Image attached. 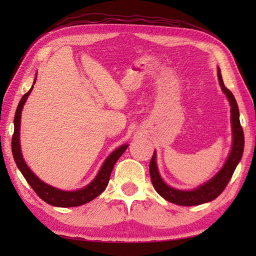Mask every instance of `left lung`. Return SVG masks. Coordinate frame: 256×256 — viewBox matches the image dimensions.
<instances>
[{
  "label": "left lung",
  "mask_w": 256,
  "mask_h": 256,
  "mask_svg": "<svg viewBox=\"0 0 256 256\" xmlns=\"http://www.w3.org/2000/svg\"><path fill=\"white\" fill-rule=\"evenodd\" d=\"M218 78L221 86L222 91L224 92L231 106V124H232V148L224 162V167L216 175L211 178L209 182L201 184L198 188L194 190H179L168 186L160 176L158 170L156 165V153L154 152L150 162V175L152 179V184L155 190L158 192L162 198L170 202L176 204L179 206H198L201 204L209 202V201L216 199L221 194L228 182L234 172L236 168L241 160L244 150V133L240 123V112H238V103L236 101L234 96L232 92L226 88L222 80V76L220 69L218 68Z\"/></svg>",
  "instance_id": "1"
}]
</instances>
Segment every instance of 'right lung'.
<instances>
[{
	"mask_svg": "<svg viewBox=\"0 0 256 256\" xmlns=\"http://www.w3.org/2000/svg\"><path fill=\"white\" fill-rule=\"evenodd\" d=\"M36 78L34 80L35 84ZM32 86L28 90V92L22 96V99L18 103V108H16L15 116H14V134L12 138V153L14 160L18 165V170L23 174L26 182L30 184V186L32 190L38 194V197L42 199L48 204L55 206H62V208H67V206H78L81 204H88L89 201L96 198L102 192H104L106 188L108 180H110V176L112 170L116 164V160L121 157L124 153L125 150L128 148V144H124L120 146L114 152L108 156V158L103 162L100 172H98L96 178L92 180L88 186H86L82 189L76 190V192H64V190L57 189L55 187H52L50 184H47L44 182H42L34 172H32L30 167L26 165V162L23 160L20 152V114L22 108H23L25 102L27 100V96L32 90Z\"/></svg>",
	"mask_w": 256,
	"mask_h": 256,
	"instance_id": "add662e5",
	"label": "right lung"
}]
</instances>
